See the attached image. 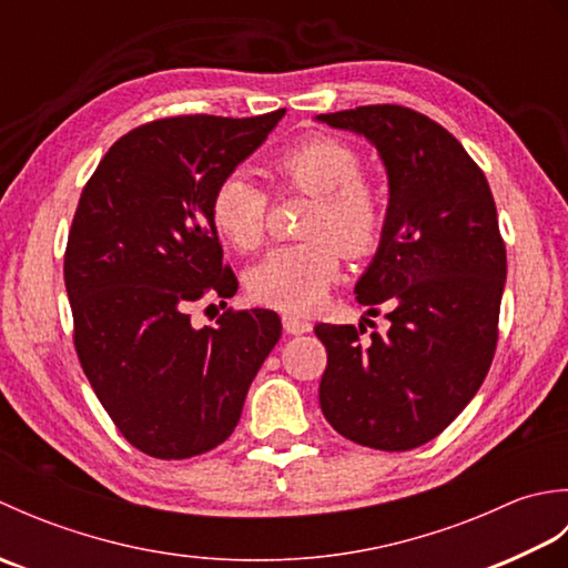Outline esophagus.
Masks as SVG:
<instances>
[{
	"mask_svg": "<svg viewBox=\"0 0 568 568\" xmlns=\"http://www.w3.org/2000/svg\"><path fill=\"white\" fill-rule=\"evenodd\" d=\"M283 329H285L287 334H307V332H312V324H310L307 320L285 315V317H283Z\"/></svg>",
	"mask_w": 568,
	"mask_h": 568,
	"instance_id": "esophagus-1",
	"label": "esophagus"
}]
</instances>
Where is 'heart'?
Returning <instances> with one entry per match:
<instances>
[{
  "label": "heart",
  "instance_id": "b5f03b06",
  "mask_svg": "<svg viewBox=\"0 0 568 568\" xmlns=\"http://www.w3.org/2000/svg\"><path fill=\"white\" fill-rule=\"evenodd\" d=\"M271 173L283 190L312 195L305 236L300 244L273 248L246 277L253 300L275 310H315L339 277L342 251L364 258L381 246L388 226V200L383 187L361 175V153L342 139L307 136L277 151ZM271 197L244 173L226 175L214 187L210 216L216 232L239 251L263 244Z\"/></svg>",
  "mask_w": 568,
  "mask_h": 568
}]
</instances>
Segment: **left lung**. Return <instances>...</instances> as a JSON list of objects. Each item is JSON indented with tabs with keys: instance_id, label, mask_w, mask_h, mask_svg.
<instances>
[{
	"instance_id": "obj_1",
	"label": "left lung",
	"mask_w": 568,
	"mask_h": 568,
	"mask_svg": "<svg viewBox=\"0 0 568 568\" xmlns=\"http://www.w3.org/2000/svg\"><path fill=\"white\" fill-rule=\"evenodd\" d=\"M317 119L366 136L390 187L388 226L354 287L368 315L390 305V329L361 339L364 324H317L320 405L342 437L407 452L452 425L496 354L508 273L496 202L462 143L425 114L368 104Z\"/></svg>"
}]
</instances>
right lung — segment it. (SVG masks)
Returning <instances> with one entry per match:
<instances>
[{"instance_id":"obj_1","label":"right lung","mask_w":568,"mask_h":568,"mask_svg":"<svg viewBox=\"0 0 568 568\" xmlns=\"http://www.w3.org/2000/svg\"><path fill=\"white\" fill-rule=\"evenodd\" d=\"M283 116L155 119L119 139L82 190L63 265L72 339L94 395L143 454L171 462L220 446L281 339L271 310H226L202 329L187 310L236 293L210 200Z\"/></svg>"}]
</instances>
